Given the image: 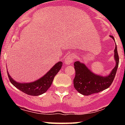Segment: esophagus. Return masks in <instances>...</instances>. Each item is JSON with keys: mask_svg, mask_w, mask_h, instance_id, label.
<instances>
[{"mask_svg": "<svg viewBox=\"0 0 125 125\" xmlns=\"http://www.w3.org/2000/svg\"><path fill=\"white\" fill-rule=\"evenodd\" d=\"M74 57H75V55L74 54H70L67 55L65 59V63L66 65H70L72 62H73Z\"/></svg>", "mask_w": 125, "mask_h": 125, "instance_id": "1", "label": "esophagus"}]
</instances>
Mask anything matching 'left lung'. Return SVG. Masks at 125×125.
<instances>
[{
    "label": "left lung",
    "mask_w": 125,
    "mask_h": 125,
    "mask_svg": "<svg viewBox=\"0 0 125 125\" xmlns=\"http://www.w3.org/2000/svg\"><path fill=\"white\" fill-rule=\"evenodd\" d=\"M110 37L115 41L113 36H110ZM114 57L115 65L110 74L106 76L94 74L84 63L79 61L75 62L74 66L75 70V75L73 80L75 89L83 95H89L99 93L109 88L115 77L119 62L116 43Z\"/></svg>",
    "instance_id": "8db88e82"
}]
</instances>
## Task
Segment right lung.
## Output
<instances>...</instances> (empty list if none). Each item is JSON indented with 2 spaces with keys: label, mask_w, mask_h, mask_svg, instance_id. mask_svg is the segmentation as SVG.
Returning <instances> with one entry per match:
<instances>
[{
  "label": "right lung",
  "mask_w": 125,
  "mask_h": 125,
  "mask_svg": "<svg viewBox=\"0 0 125 125\" xmlns=\"http://www.w3.org/2000/svg\"><path fill=\"white\" fill-rule=\"evenodd\" d=\"M62 64V62H57L43 76L32 82H17L11 77L8 71L7 73L10 82L16 88L28 95L37 96L45 93L51 86L54 78L61 69Z\"/></svg>",
  "instance_id": "obj_1"
}]
</instances>
